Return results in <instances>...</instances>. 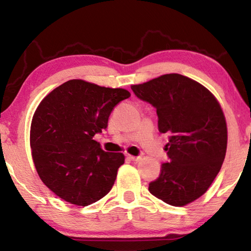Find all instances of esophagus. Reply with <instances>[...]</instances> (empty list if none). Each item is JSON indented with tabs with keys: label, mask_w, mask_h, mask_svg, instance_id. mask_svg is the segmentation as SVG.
I'll use <instances>...</instances> for the list:
<instances>
[{
	"label": "esophagus",
	"mask_w": 251,
	"mask_h": 251,
	"mask_svg": "<svg viewBox=\"0 0 251 251\" xmlns=\"http://www.w3.org/2000/svg\"><path fill=\"white\" fill-rule=\"evenodd\" d=\"M127 158L130 159V160H133V161H137V160H139V158H141V157H139V156H133V155H127Z\"/></svg>",
	"instance_id": "1"
}]
</instances>
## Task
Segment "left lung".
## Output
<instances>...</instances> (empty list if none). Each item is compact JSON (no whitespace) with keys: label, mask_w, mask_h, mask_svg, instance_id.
I'll return each instance as SVG.
<instances>
[{"label":"left lung","mask_w":251,"mask_h":251,"mask_svg":"<svg viewBox=\"0 0 251 251\" xmlns=\"http://www.w3.org/2000/svg\"><path fill=\"white\" fill-rule=\"evenodd\" d=\"M139 100L156 108L158 129L167 133L168 161L148 190L172 206H185L207 192L222 168L227 125L215 96L180 74H166L131 85Z\"/></svg>","instance_id":"1"}]
</instances>
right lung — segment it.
<instances>
[{
    "label": "right lung",
    "mask_w": 251,
    "mask_h": 251,
    "mask_svg": "<svg viewBox=\"0 0 251 251\" xmlns=\"http://www.w3.org/2000/svg\"><path fill=\"white\" fill-rule=\"evenodd\" d=\"M129 96L123 88L71 79L41 101L31 125L32 157L56 196L87 206L109 193L125 157L104 151L93 137L107 128L113 108Z\"/></svg>",
    "instance_id": "1"
}]
</instances>
